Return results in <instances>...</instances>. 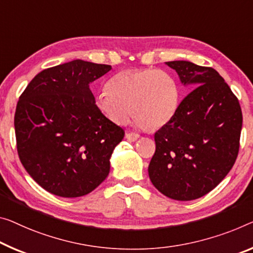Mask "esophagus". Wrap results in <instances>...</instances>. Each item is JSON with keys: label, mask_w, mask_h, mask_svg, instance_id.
<instances>
[{"label": "esophagus", "mask_w": 253, "mask_h": 253, "mask_svg": "<svg viewBox=\"0 0 253 253\" xmlns=\"http://www.w3.org/2000/svg\"><path fill=\"white\" fill-rule=\"evenodd\" d=\"M140 138V134L135 133V132H127L126 133V139L129 140V141H137Z\"/></svg>", "instance_id": "esophagus-1"}]
</instances>
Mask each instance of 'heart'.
Returning <instances> with one entry per match:
<instances>
[{
  "label": "heart",
  "mask_w": 253,
  "mask_h": 253,
  "mask_svg": "<svg viewBox=\"0 0 253 253\" xmlns=\"http://www.w3.org/2000/svg\"><path fill=\"white\" fill-rule=\"evenodd\" d=\"M180 89L175 78L159 69L126 70L110 81V89L96 95V106L105 118L126 126L134 114L151 129L166 126L176 114Z\"/></svg>",
  "instance_id": "heart-1"
}]
</instances>
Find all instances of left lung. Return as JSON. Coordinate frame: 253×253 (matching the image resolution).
I'll use <instances>...</instances> for the list:
<instances>
[{
	"label": "left lung",
	"instance_id": "obj_1",
	"mask_svg": "<svg viewBox=\"0 0 253 253\" xmlns=\"http://www.w3.org/2000/svg\"><path fill=\"white\" fill-rule=\"evenodd\" d=\"M191 91L174 118L155 133L156 151L148 167L159 192L189 201L215 189L238 157L242 111L231 88L212 68L170 61Z\"/></svg>",
	"mask_w": 253,
	"mask_h": 253
}]
</instances>
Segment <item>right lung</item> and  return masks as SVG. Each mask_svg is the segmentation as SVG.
<instances>
[{"instance_id":"add662e5","label":"right lung","mask_w":253,"mask_h":253,"mask_svg":"<svg viewBox=\"0 0 253 253\" xmlns=\"http://www.w3.org/2000/svg\"><path fill=\"white\" fill-rule=\"evenodd\" d=\"M111 65L73 60L30 81L14 115L19 158L46 191L63 198L90 193L107 177L124 131L100 113L89 88Z\"/></svg>"}]
</instances>
